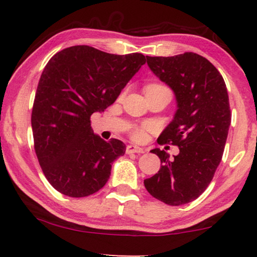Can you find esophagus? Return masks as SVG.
<instances>
[{
	"instance_id": "1",
	"label": "esophagus",
	"mask_w": 257,
	"mask_h": 257,
	"mask_svg": "<svg viewBox=\"0 0 257 257\" xmlns=\"http://www.w3.org/2000/svg\"><path fill=\"white\" fill-rule=\"evenodd\" d=\"M145 150L142 149V147L137 146V145H127L126 147V153L131 154V153H144Z\"/></svg>"
}]
</instances>
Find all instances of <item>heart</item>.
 Masks as SVG:
<instances>
[{
  "mask_svg": "<svg viewBox=\"0 0 257 257\" xmlns=\"http://www.w3.org/2000/svg\"><path fill=\"white\" fill-rule=\"evenodd\" d=\"M158 87H164L161 85H158V84H153V85H149L145 87L146 89H158ZM149 128V125L147 124H144V125H140V126H137V127L133 128V131L131 133L132 138L137 140V142H142V140L145 139L146 137V130Z\"/></svg>",
  "mask_w": 257,
  "mask_h": 257,
  "instance_id": "obj_1",
  "label": "heart"
}]
</instances>
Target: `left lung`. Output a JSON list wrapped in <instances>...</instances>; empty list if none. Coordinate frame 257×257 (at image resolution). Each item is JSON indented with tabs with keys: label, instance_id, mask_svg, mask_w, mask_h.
Masks as SVG:
<instances>
[{
	"label": "left lung",
	"instance_id": "1",
	"mask_svg": "<svg viewBox=\"0 0 257 257\" xmlns=\"http://www.w3.org/2000/svg\"><path fill=\"white\" fill-rule=\"evenodd\" d=\"M146 58L154 75L174 91L178 104L158 142L180 152L172 159L164 150L151 151L161 166L144 185L166 205H185L206 191L222 159L231 120L226 83L208 59L194 52Z\"/></svg>",
	"mask_w": 257,
	"mask_h": 257
}]
</instances>
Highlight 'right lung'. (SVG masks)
<instances>
[{
  "mask_svg": "<svg viewBox=\"0 0 257 257\" xmlns=\"http://www.w3.org/2000/svg\"><path fill=\"white\" fill-rule=\"evenodd\" d=\"M145 62L138 52L113 55L75 45L57 52L45 65L31 127L38 163L56 191L84 198L106 184L112 163L124 156L126 146L94 135L90 118L114 103Z\"/></svg>",
  "mask_w": 257,
  "mask_h": 257,
  "instance_id": "add662e5",
  "label": "right lung"
}]
</instances>
